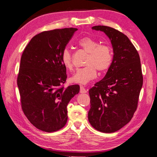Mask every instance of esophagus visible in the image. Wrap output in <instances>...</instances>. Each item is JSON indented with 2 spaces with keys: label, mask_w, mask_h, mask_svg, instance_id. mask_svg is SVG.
<instances>
[{
  "label": "esophagus",
  "mask_w": 157,
  "mask_h": 157,
  "mask_svg": "<svg viewBox=\"0 0 157 157\" xmlns=\"http://www.w3.org/2000/svg\"><path fill=\"white\" fill-rule=\"evenodd\" d=\"M79 91H80L81 94H86V90L85 89L83 86H80V90H79Z\"/></svg>",
  "instance_id": "obj_1"
}]
</instances>
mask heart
Here are the masks:
<instances>
[{"mask_svg": "<svg viewBox=\"0 0 157 157\" xmlns=\"http://www.w3.org/2000/svg\"><path fill=\"white\" fill-rule=\"evenodd\" d=\"M79 45L85 51L89 52L86 66L78 68L71 80L79 84H86L97 77V69L101 72L108 70L113 61V53L111 48L90 37H84L79 41ZM61 61L67 70H72V55L70 50L65 48L61 55Z\"/></svg>", "mask_w": 157, "mask_h": 157, "instance_id": "1", "label": "heart"}]
</instances>
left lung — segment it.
Here are the masks:
<instances>
[{
    "label": "left lung",
    "mask_w": 157,
    "mask_h": 157,
    "mask_svg": "<svg viewBox=\"0 0 157 157\" xmlns=\"http://www.w3.org/2000/svg\"><path fill=\"white\" fill-rule=\"evenodd\" d=\"M113 48V61L102 79L89 89L91 108L88 119L98 131L111 133L129 123L136 110L143 75L139 53L128 37L116 29L96 25Z\"/></svg>",
    "instance_id": "8db88e82"
}]
</instances>
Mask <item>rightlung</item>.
Wrapping results in <instances>:
<instances>
[{"label": "right lung", "mask_w": 157, "mask_h": 157, "mask_svg": "<svg viewBox=\"0 0 157 157\" xmlns=\"http://www.w3.org/2000/svg\"><path fill=\"white\" fill-rule=\"evenodd\" d=\"M77 28L45 31L34 36L25 47L17 78L21 107L37 129L53 132L65 126L67 105L79 91L78 84L66 88V68L61 55Z\"/></svg>", "instance_id": "add662e5"}]
</instances>
